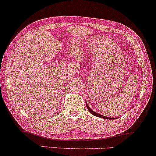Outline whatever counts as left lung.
<instances>
[{
	"label": "left lung",
	"mask_w": 156,
	"mask_h": 156,
	"mask_svg": "<svg viewBox=\"0 0 156 156\" xmlns=\"http://www.w3.org/2000/svg\"><path fill=\"white\" fill-rule=\"evenodd\" d=\"M86 102V105H87V109H88V110L90 111V113H91L92 115H95V116H96V117H98V118H101V119H116V118H109V117H107V116H104V115H101V114H98V113H97V112H94L93 110H92V109L90 108V107H89L88 105H87V101H85Z\"/></svg>",
	"instance_id": "left-lung-1"
}]
</instances>
